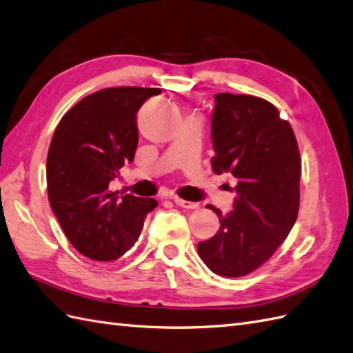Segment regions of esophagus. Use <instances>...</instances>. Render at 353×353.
I'll list each match as a JSON object with an SVG mask.
<instances>
[{"label":"esophagus","instance_id":"1","mask_svg":"<svg viewBox=\"0 0 353 353\" xmlns=\"http://www.w3.org/2000/svg\"><path fill=\"white\" fill-rule=\"evenodd\" d=\"M174 203L179 207H183V209H189V210H194V209H198V207H200V204H198V203L186 201V200H182V198H174Z\"/></svg>","mask_w":353,"mask_h":353}]
</instances>
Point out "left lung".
I'll list each match as a JSON object with an SVG mask.
<instances>
[{
  "mask_svg": "<svg viewBox=\"0 0 353 353\" xmlns=\"http://www.w3.org/2000/svg\"><path fill=\"white\" fill-rule=\"evenodd\" d=\"M214 103L212 168L237 179V196L228 214L207 205L221 227L196 249L213 273L241 277L268 261L292 230L301 158L291 125L267 99L223 92Z\"/></svg>",
  "mask_w": 353,
  "mask_h": 353,
  "instance_id": "obj_1",
  "label": "left lung"
}]
</instances>
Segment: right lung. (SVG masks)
<instances>
[{
	"instance_id": "obj_1",
	"label": "right lung",
	"mask_w": 353,
	"mask_h": 353,
	"mask_svg": "<svg viewBox=\"0 0 353 353\" xmlns=\"http://www.w3.org/2000/svg\"><path fill=\"white\" fill-rule=\"evenodd\" d=\"M158 88L119 86L90 94L62 116L48 153V195L57 219L80 254L114 261L139 240L153 198L117 196L108 183L132 162L137 112Z\"/></svg>"
}]
</instances>
